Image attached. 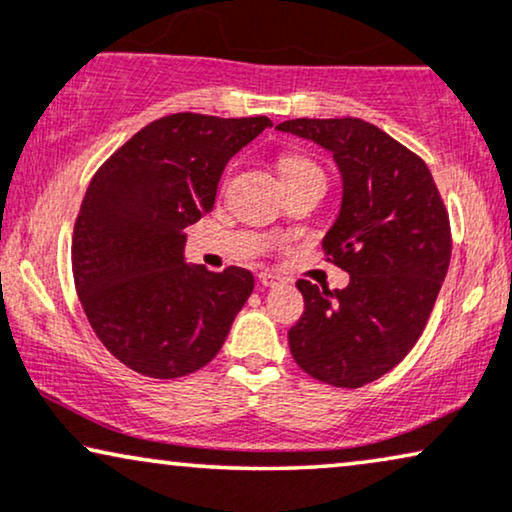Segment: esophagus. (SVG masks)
Here are the masks:
<instances>
[{
	"mask_svg": "<svg viewBox=\"0 0 512 512\" xmlns=\"http://www.w3.org/2000/svg\"><path fill=\"white\" fill-rule=\"evenodd\" d=\"M260 283L264 285V288H276V285H283V278L276 276V274H271V271H262Z\"/></svg>",
	"mask_w": 512,
	"mask_h": 512,
	"instance_id": "1",
	"label": "esophagus"
}]
</instances>
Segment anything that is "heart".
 <instances>
[{
	"label": "heart",
	"instance_id": "1",
	"mask_svg": "<svg viewBox=\"0 0 512 512\" xmlns=\"http://www.w3.org/2000/svg\"><path fill=\"white\" fill-rule=\"evenodd\" d=\"M306 170H318L311 161L302 159V156H285L281 161V173L283 177L295 175V173H306Z\"/></svg>",
	"mask_w": 512,
	"mask_h": 512
}]
</instances>
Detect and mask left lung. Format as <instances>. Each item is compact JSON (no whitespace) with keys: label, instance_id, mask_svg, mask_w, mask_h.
I'll list each match as a JSON object with an SVG mask.
<instances>
[{"label":"left lung","instance_id":"obj_1","mask_svg":"<svg viewBox=\"0 0 512 512\" xmlns=\"http://www.w3.org/2000/svg\"><path fill=\"white\" fill-rule=\"evenodd\" d=\"M276 131L335 159L342 206L323 250L351 276L344 290L297 281L292 358L330 386H365L412 351L431 316L452 257L445 203L426 163L363 119H292Z\"/></svg>","mask_w":512,"mask_h":512}]
</instances>
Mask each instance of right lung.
Returning a JSON list of instances; mask_svg holds the SVG:
<instances>
[{"mask_svg": "<svg viewBox=\"0 0 512 512\" xmlns=\"http://www.w3.org/2000/svg\"><path fill=\"white\" fill-rule=\"evenodd\" d=\"M269 126L267 117L170 114L93 175L74 224V285L105 349L138 374L201 370L252 295L248 269L187 264L185 229L213 210L231 156Z\"/></svg>", "mask_w": 512, "mask_h": 512, "instance_id": "obj_1", "label": "right lung"}]
</instances>
